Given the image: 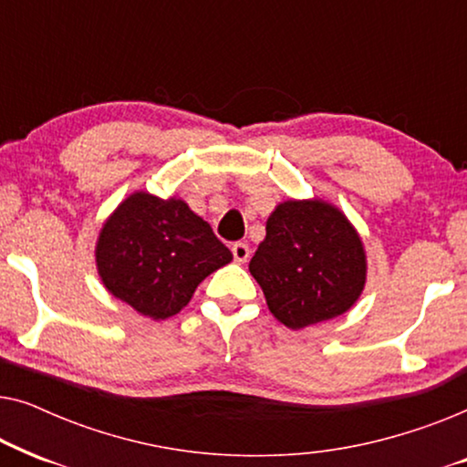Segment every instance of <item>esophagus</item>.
<instances>
[{
  "mask_svg": "<svg viewBox=\"0 0 467 467\" xmlns=\"http://www.w3.org/2000/svg\"><path fill=\"white\" fill-rule=\"evenodd\" d=\"M232 253H234V259L238 261V264H246L248 257H251V248H248L246 242H235L232 246Z\"/></svg>",
  "mask_w": 467,
  "mask_h": 467,
  "instance_id": "1",
  "label": "esophagus"
}]
</instances>
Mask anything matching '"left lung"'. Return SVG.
I'll return each mask as SVG.
<instances>
[{"label":"left lung","instance_id":"obj_1","mask_svg":"<svg viewBox=\"0 0 467 467\" xmlns=\"http://www.w3.org/2000/svg\"><path fill=\"white\" fill-rule=\"evenodd\" d=\"M248 270L272 315L286 327L304 329L353 308L368 264L347 216L315 197L278 203Z\"/></svg>","mask_w":467,"mask_h":467}]
</instances>
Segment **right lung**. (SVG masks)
Listing matches in <instances>:
<instances>
[{
  "instance_id": "1",
  "label": "right lung",
  "mask_w": 467,
  "mask_h": 467,
  "mask_svg": "<svg viewBox=\"0 0 467 467\" xmlns=\"http://www.w3.org/2000/svg\"><path fill=\"white\" fill-rule=\"evenodd\" d=\"M232 251L182 200L138 191L101 227L95 261L101 283L140 315L174 317Z\"/></svg>"
}]
</instances>
